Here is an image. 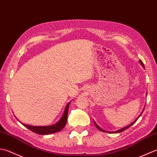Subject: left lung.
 <instances>
[{"instance_id":"8db88e82","label":"left lung","mask_w":157,"mask_h":157,"mask_svg":"<svg viewBox=\"0 0 157 157\" xmlns=\"http://www.w3.org/2000/svg\"><path fill=\"white\" fill-rule=\"evenodd\" d=\"M139 62H140V63H141V65L143 66V68H144V63H143V62H142V60L141 59H140L139 60ZM147 95V94H146ZM144 110H142V113H141V114H140V115H139V117H137V119L135 120V121H133V123H131L130 124H129V125H127V126H126V127H123V128H122V129H119V130H117V131H116V132H107V131H105V130H104V129H101V127H99L98 125V124H96V123H95V121H94V124H95V126H96V127L98 128V129H99V130H100V131H101V132H110V133H120V132H123V131H124V130H125V129H127V128H129V127H131V126H132V124L134 123H136V121L137 120V119H138V118L140 117V116H141V115H142V114L143 113V111H144Z\"/></svg>"}]
</instances>
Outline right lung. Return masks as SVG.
<instances>
[{"mask_svg": "<svg viewBox=\"0 0 157 157\" xmlns=\"http://www.w3.org/2000/svg\"><path fill=\"white\" fill-rule=\"evenodd\" d=\"M70 102L67 104L65 108L64 112L62 114L61 119L55 124H52L49 126H32L29 124H25L21 123L24 126L27 127L33 132L36 133L39 135H48V134H52L56 132H59L65 127L67 121V117H68V112L69 108V105ZM18 120V119H17ZM19 121V120H18Z\"/></svg>", "mask_w": 157, "mask_h": 157, "instance_id": "add662e5", "label": "right lung"}]
</instances>
